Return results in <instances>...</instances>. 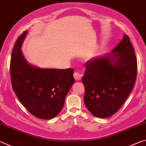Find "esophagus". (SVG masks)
Listing matches in <instances>:
<instances>
[{"mask_svg": "<svg viewBox=\"0 0 146 146\" xmlns=\"http://www.w3.org/2000/svg\"><path fill=\"white\" fill-rule=\"evenodd\" d=\"M73 76H74V78H75V80L76 81H78V80H81V78H82L83 75H82V74H81L78 72H75L73 74Z\"/></svg>", "mask_w": 146, "mask_h": 146, "instance_id": "obj_1", "label": "esophagus"}]
</instances>
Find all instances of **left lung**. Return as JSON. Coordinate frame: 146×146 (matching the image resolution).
Returning <instances> with one entry per match:
<instances>
[{
  "instance_id": "left-lung-1",
  "label": "left lung",
  "mask_w": 146,
  "mask_h": 146,
  "mask_svg": "<svg viewBox=\"0 0 146 146\" xmlns=\"http://www.w3.org/2000/svg\"><path fill=\"white\" fill-rule=\"evenodd\" d=\"M85 67L86 108L96 117H111L126 100L137 77V57L129 37L124 35L111 53L92 58Z\"/></svg>"
}]
</instances>
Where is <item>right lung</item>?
<instances>
[{
	"instance_id": "obj_1",
	"label": "right lung",
	"mask_w": 146,
	"mask_h": 146,
	"mask_svg": "<svg viewBox=\"0 0 146 146\" xmlns=\"http://www.w3.org/2000/svg\"><path fill=\"white\" fill-rule=\"evenodd\" d=\"M27 34L28 30L19 36L12 51V87L31 114L40 119H51L60 112L66 95L75 82L73 70L42 68L29 64L21 49Z\"/></svg>"
}]
</instances>
